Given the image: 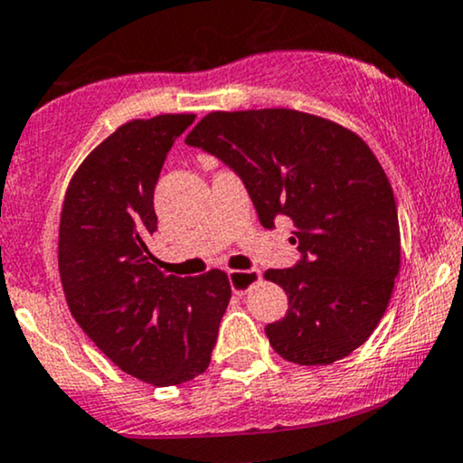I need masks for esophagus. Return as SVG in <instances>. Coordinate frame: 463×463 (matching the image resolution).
Returning a JSON list of instances; mask_svg holds the SVG:
<instances>
[{"mask_svg":"<svg viewBox=\"0 0 463 463\" xmlns=\"http://www.w3.org/2000/svg\"><path fill=\"white\" fill-rule=\"evenodd\" d=\"M228 280H231L232 291L241 296L261 280V272L259 269H232L228 272Z\"/></svg>","mask_w":463,"mask_h":463,"instance_id":"esophagus-1","label":"esophagus"}]
</instances>
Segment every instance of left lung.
<instances>
[{
    "instance_id": "8db88e82",
    "label": "left lung",
    "mask_w": 463,
    "mask_h": 463,
    "mask_svg": "<svg viewBox=\"0 0 463 463\" xmlns=\"http://www.w3.org/2000/svg\"><path fill=\"white\" fill-rule=\"evenodd\" d=\"M246 184L259 220L287 215L300 261L265 279L289 298L265 335L280 357L328 365L370 337L401 269V228L383 167L353 130L291 109L202 117L187 135Z\"/></svg>"
}]
</instances>
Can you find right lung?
Masks as SVG:
<instances>
[{
    "label": "right lung",
    "mask_w": 463,
    "mask_h": 463,
    "mask_svg": "<svg viewBox=\"0 0 463 463\" xmlns=\"http://www.w3.org/2000/svg\"><path fill=\"white\" fill-rule=\"evenodd\" d=\"M194 119L156 115L119 126L73 174L58 231L71 316L117 368L158 387L209 368L231 300L226 272L167 276L147 250L165 156Z\"/></svg>",
    "instance_id": "obj_1"
}]
</instances>
